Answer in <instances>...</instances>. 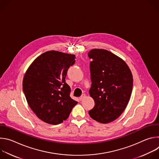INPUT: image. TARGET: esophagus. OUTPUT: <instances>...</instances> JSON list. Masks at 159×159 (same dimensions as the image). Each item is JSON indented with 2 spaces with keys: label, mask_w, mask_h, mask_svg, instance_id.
<instances>
[{
  "label": "esophagus",
  "mask_w": 159,
  "mask_h": 159,
  "mask_svg": "<svg viewBox=\"0 0 159 159\" xmlns=\"http://www.w3.org/2000/svg\"><path fill=\"white\" fill-rule=\"evenodd\" d=\"M85 98V94H82L80 98H79V99H80V101H82V100H84V99Z\"/></svg>",
  "instance_id": "1"
}]
</instances>
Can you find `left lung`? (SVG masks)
Masks as SVG:
<instances>
[{"label": "left lung", "mask_w": 159, "mask_h": 159, "mask_svg": "<svg viewBox=\"0 0 159 159\" xmlns=\"http://www.w3.org/2000/svg\"><path fill=\"white\" fill-rule=\"evenodd\" d=\"M88 57L92 59L89 94L95 102L89 114L98 122L108 123L125 109L132 92L133 76L125 61L107 50L93 49Z\"/></svg>", "instance_id": "8db88e82"}]
</instances>
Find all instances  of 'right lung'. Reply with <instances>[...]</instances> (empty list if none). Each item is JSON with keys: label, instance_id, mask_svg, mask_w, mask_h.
<instances>
[{"label": "right lung", "instance_id": "right-lung-1", "mask_svg": "<svg viewBox=\"0 0 159 159\" xmlns=\"http://www.w3.org/2000/svg\"><path fill=\"white\" fill-rule=\"evenodd\" d=\"M75 55L48 51L37 57L29 66L22 82L27 102L43 121L58 125L69 116L77 102L70 96L65 82L68 69L75 62Z\"/></svg>", "mask_w": 159, "mask_h": 159}]
</instances>
